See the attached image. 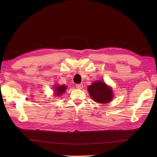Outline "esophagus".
<instances>
[{
	"instance_id": "1",
	"label": "esophagus",
	"mask_w": 157,
	"mask_h": 157,
	"mask_svg": "<svg viewBox=\"0 0 157 157\" xmlns=\"http://www.w3.org/2000/svg\"><path fill=\"white\" fill-rule=\"evenodd\" d=\"M76 87L78 89H82L83 88V84H78L76 85Z\"/></svg>"
}]
</instances>
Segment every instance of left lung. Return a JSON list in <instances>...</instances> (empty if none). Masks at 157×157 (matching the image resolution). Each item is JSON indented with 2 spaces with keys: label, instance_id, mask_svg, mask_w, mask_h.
Listing matches in <instances>:
<instances>
[{
  "label": "left lung",
  "instance_id": "left-lung-1",
  "mask_svg": "<svg viewBox=\"0 0 157 157\" xmlns=\"http://www.w3.org/2000/svg\"><path fill=\"white\" fill-rule=\"evenodd\" d=\"M88 90L93 100L99 103H107L113 97L112 89L102 81L94 82L88 87Z\"/></svg>",
  "mask_w": 157,
  "mask_h": 157
}]
</instances>
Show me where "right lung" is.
I'll list each match as a JSON object with an SVG mask.
<instances>
[{
    "instance_id": "obj_1",
    "label": "right lung",
    "mask_w": 157,
    "mask_h": 157,
    "mask_svg": "<svg viewBox=\"0 0 157 157\" xmlns=\"http://www.w3.org/2000/svg\"><path fill=\"white\" fill-rule=\"evenodd\" d=\"M67 88V86H64V85H61V86H58L55 87V93L56 96H59V95L62 94L65 90Z\"/></svg>"
}]
</instances>
